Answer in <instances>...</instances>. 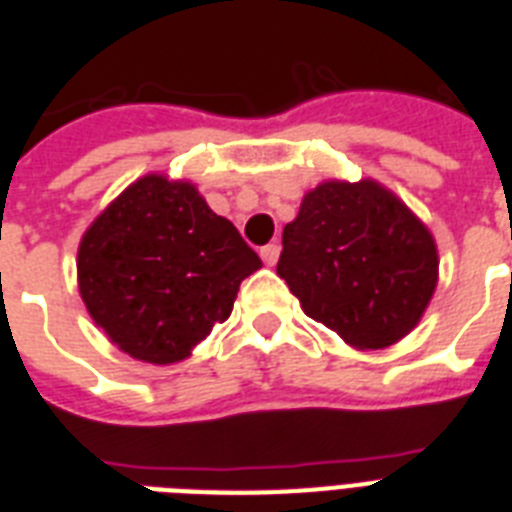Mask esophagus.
<instances>
[{"label":"esophagus","instance_id":"34e87169","mask_svg":"<svg viewBox=\"0 0 512 512\" xmlns=\"http://www.w3.org/2000/svg\"><path fill=\"white\" fill-rule=\"evenodd\" d=\"M279 252H281L279 244H265V247L260 249V257H263L268 265H276V260H279Z\"/></svg>","mask_w":512,"mask_h":512}]
</instances>
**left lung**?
Returning <instances> with one entry per match:
<instances>
[{
  "label": "left lung",
  "mask_w": 512,
  "mask_h": 512,
  "mask_svg": "<svg viewBox=\"0 0 512 512\" xmlns=\"http://www.w3.org/2000/svg\"><path fill=\"white\" fill-rule=\"evenodd\" d=\"M276 273L353 348H385L428 308L438 255L428 228L372 180L321 183L284 228Z\"/></svg>",
  "instance_id": "obj_1"
}]
</instances>
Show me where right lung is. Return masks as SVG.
Returning <instances> with one entry per match:
<instances>
[{
    "label": "right lung",
    "instance_id": "add662e5",
    "mask_svg": "<svg viewBox=\"0 0 512 512\" xmlns=\"http://www.w3.org/2000/svg\"><path fill=\"white\" fill-rule=\"evenodd\" d=\"M260 265L191 183L148 175L90 225L76 271L111 342L148 364H175L231 316L239 284Z\"/></svg>",
    "mask_w": 512,
    "mask_h": 512
}]
</instances>
